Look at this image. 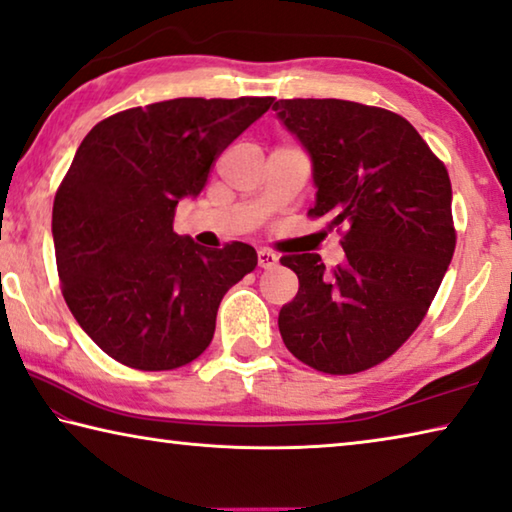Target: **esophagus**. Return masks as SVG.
<instances>
[{
  "label": "esophagus",
  "mask_w": 512,
  "mask_h": 512,
  "mask_svg": "<svg viewBox=\"0 0 512 512\" xmlns=\"http://www.w3.org/2000/svg\"><path fill=\"white\" fill-rule=\"evenodd\" d=\"M276 263H279V256H276L274 251L258 249V267H263V270H272Z\"/></svg>",
  "instance_id": "34e87169"
}]
</instances>
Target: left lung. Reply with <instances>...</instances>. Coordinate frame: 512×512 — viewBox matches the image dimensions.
<instances>
[{
    "label": "left lung",
    "instance_id": "obj_1",
    "mask_svg": "<svg viewBox=\"0 0 512 512\" xmlns=\"http://www.w3.org/2000/svg\"><path fill=\"white\" fill-rule=\"evenodd\" d=\"M313 161L311 217L345 226L347 261L329 274L317 254L283 256L299 279L281 308L290 354L324 374L383 363L424 320L456 249L445 163L404 117L345 99L272 106Z\"/></svg>",
    "mask_w": 512,
    "mask_h": 512
}]
</instances>
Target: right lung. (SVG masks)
<instances>
[{"label": "right lung", "instance_id": "add662e5", "mask_svg": "<svg viewBox=\"0 0 512 512\" xmlns=\"http://www.w3.org/2000/svg\"><path fill=\"white\" fill-rule=\"evenodd\" d=\"M274 97H179L106 117L56 190L52 233L65 304L95 345L133 370L188 365L211 345L226 290L256 249H204L174 233L215 158Z\"/></svg>", "mask_w": 512, "mask_h": 512}]
</instances>
